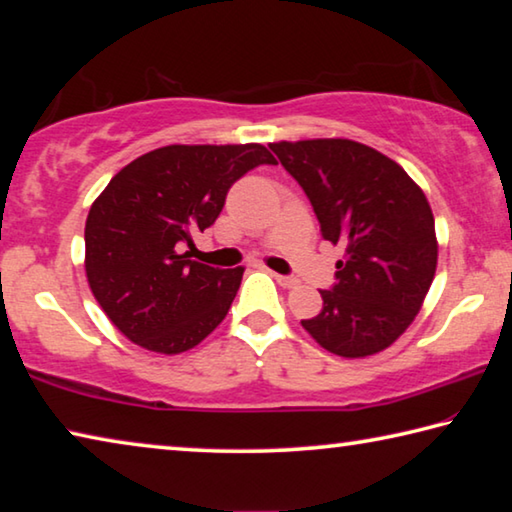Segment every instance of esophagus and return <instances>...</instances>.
Returning <instances> with one entry per match:
<instances>
[{"label": "esophagus", "mask_w": 512, "mask_h": 512, "mask_svg": "<svg viewBox=\"0 0 512 512\" xmlns=\"http://www.w3.org/2000/svg\"><path fill=\"white\" fill-rule=\"evenodd\" d=\"M274 279H277L281 288H295L297 283H300L295 277H286V274H274Z\"/></svg>", "instance_id": "34e87169"}]
</instances>
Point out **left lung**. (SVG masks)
Segmentation results:
<instances>
[{"label": "left lung", "instance_id": "obj_1", "mask_svg": "<svg viewBox=\"0 0 512 512\" xmlns=\"http://www.w3.org/2000/svg\"><path fill=\"white\" fill-rule=\"evenodd\" d=\"M270 148L309 196L322 238L343 247L322 311L302 320L320 348L345 359L387 350L421 311L437 270L426 194L407 171L352 139L274 141Z\"/></svg>", "mask_w": 512, "mask_h": 512}]
</instances>
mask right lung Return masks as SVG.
<instances>
[{"mask_svg":"<svg viewBox=\"0 0 512 512\" xmlns=\"http://www.w3.org/2000/svg\"><path fill=\"white\" fill-rule=\"evenodd\" d=\"M258 164L263 144H171L132 160L91 203L86 281L100 309L139 348L180 355L226 318L242 272L192 261L194 233L215 224L229 187Z\"/></svg>","mask_w":512,"mask_h":512,"instance_id":"right-lung-1","label":"right lung"}]
</instances>
